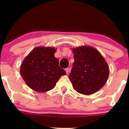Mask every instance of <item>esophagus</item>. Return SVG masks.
<instances>
[{
	"label": "esophagus",
	"instance_id": "esophagus-1",
	"mask_svg": "<svg viewBox=\"0 0 129 129\" xmlns=\"http://www.w3.org/2000/svg\"><path fill=\"white\" fill-rule=\"evenodd\" d=\"M65 70H66L67 74L69 73V68H67V69H65Z\"/></svg>",
	"mask_w": 129,
	"mask_h": 129
}]
</instances>
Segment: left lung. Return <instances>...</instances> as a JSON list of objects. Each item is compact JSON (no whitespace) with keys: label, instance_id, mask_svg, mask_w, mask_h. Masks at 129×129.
Returning a JSON list of instances; mask_svg holds the SVG:
<instances>
[{"label":"left lung","instance_id":"obj_1","mask_svg":"<svg viewBox=\"0 0 129 129\" xmlns=\"http://www.w3.org/2000/svg\"><path fill=\"white\" fill-rule=\"evenodd\" d=\"M74 62L70 80L77 92L91 94L100 90L107 82L109 67L100 51L90 46L72 48Z\"/></svg>","mask_w":129,"mask_h":129}]
</instances>
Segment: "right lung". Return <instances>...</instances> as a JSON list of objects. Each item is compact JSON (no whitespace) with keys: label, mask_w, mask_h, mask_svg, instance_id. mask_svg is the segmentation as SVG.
I'll list each match as a JSON object with an SVG mask.
<instances>
[{"label":"right lung","mask_w":129,"mask_h":129,"mask_svg":"<svg viewBox=\"0 0 129 129\" xmlns=\"http://www.w3.org/2000/svg\"><path fill=\"white\" fill-rule=\"evenodd\" d=\"M54 47H38L34 48L22 62L20 74L26 85L38 92L53 89L62 75L64 70L59 66L54 56Z\"/></svg>","instance_id":"add662e5"}]
</instances>
